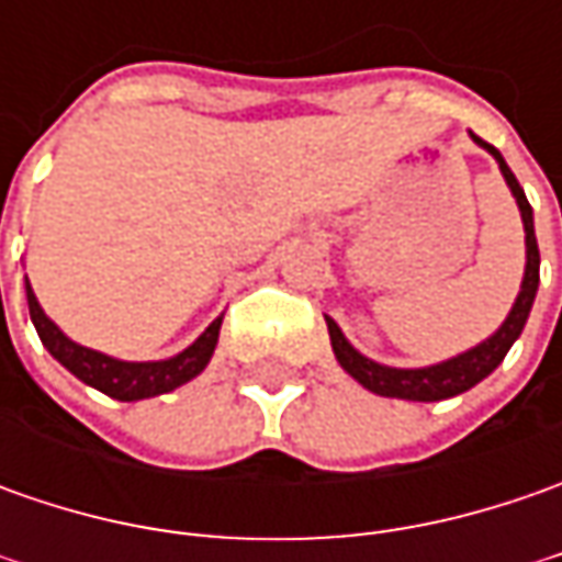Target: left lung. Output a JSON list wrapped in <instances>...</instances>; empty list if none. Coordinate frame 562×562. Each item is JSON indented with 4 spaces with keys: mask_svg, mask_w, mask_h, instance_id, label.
Returning <instances> with one entry per match:
<instances>
[{
    "mask_svg": "<svg viewBox=\"0 0 562 562\" xmlns=\"http://www.w3.org/2000/svg\"><path fill=\"white\" fill-rule=\"evenodd\" d=\"M472 140L479 146H485L487 153L497 159L504 178H507L509 190L519 203V212H522V225H526V278H522V291L513 303V313L507 315V322L497 328V335H491L485 344H479L475 350L469 353H460L457 359H447L441 366H428V369H391V366H378L372 359H366L362 353H357L347 337L340 335V328L335 325V318L325 315L328 322V335H331V347H335L337 362L344 366L347 375H353L362 384L369 387L372 394H381V397H397V400H422V403H431V400H447L463 394L469 387H475L482 378H487L501 362L507 357V350L513 347V340L522 335L526 328V318L531 313V303H535V293H538V240H535V222H531V205L522 193V187L516 181V175L509 171V165L504 162V156L485 143L482 137L472 134Z\"/></svg>",
    "mask_w": 562,
    "mask_h": 562,
    "instance_id": "obj_1",
    "label": "left lung"
}]
</instances>
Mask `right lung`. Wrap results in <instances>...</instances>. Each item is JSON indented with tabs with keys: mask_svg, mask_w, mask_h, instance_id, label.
Segmentation results:
<instances>
[{
	"mask_svg": "<svg viewBox=\"0 0 562 562\" xmlns=\"http://www.w3.org/2000/svg\"><path fill=\"white\" fill-rule=\"evenodd\" d=\"M27 310H31L33 328L43 340V347L53 353L71 375H77L83 384L97 387L102 394L115 400H143L156 397V394H168L175 387L187 384L190 378H196L205 369V362L212 359V350L218 344V331H222V315L205 328L203 335L196 337L184 353L162 359V362H121V359L102 357L97 350H87L75 340L61 335L46 313L40 310L36 296H33L31 284H27Z\"/></svg>",
	"mask_w": 562,
	"mask_h": 562,
	"instance_id": "1",
	"label": "right lung"
}]
</instances>
